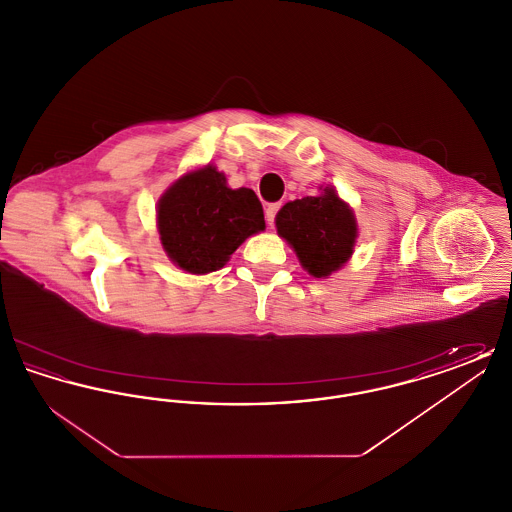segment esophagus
Masks as SVG:
<instances>
[{"mask_svg": "<svg viewBox=\"0 0 512 512\" xmlns=\"http://www.w3.org/2000/svg\"><path fill=\"white\" fill-rule=\"evenodd\" d=\"M280 211V203H270L267 207V211H265V217H267L268 224H274V219H276V213Z\"/></svg>", "mask_w": 512, "mask_h": 512, "instance_id": "1", "label": "esophagus"}]
</instances>
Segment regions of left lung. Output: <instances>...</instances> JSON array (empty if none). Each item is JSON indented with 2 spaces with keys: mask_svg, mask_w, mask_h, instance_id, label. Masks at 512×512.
<instances>
[{
  "mask_svg": "<svg viewBox=\"0 0 512 512\" xmlns=\"http://www.w3.org/2000/svg\"><path fill=\"white\" fill-rule=\"evenodd\" d=\"M278 234L292 245L301 267L315 278L340 270L357 240V220L351 207L326 186L320 195L286 203L276 215Z\"/></svg>",
  "mask_w": 512,
  "mask_h": 512,
  "instance_id": "1",
  "label": "left lung"
}]
</instances>
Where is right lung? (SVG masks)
Returning a JSON list of instances; mask_svg holds the SVG:
<instances>
[{
  "instance_id": "right-lung-1",
  "label": "right lung",
  "mask_w": 512,
  "mask_h": 512,
  "mask_svg": "<svg viewBox=\"0 0 512 512\" xmlns=\"http://www.w3.org/2000/svg\"><path fill=\"white\" fill-rule=\"evenodd\" d=\"M157 228L176 267L207 274L226 265L245 240L265 230L259 197L249 188L232 190L213 165L188 172L161 195Z\"/></svg>"
}]
</instances>
